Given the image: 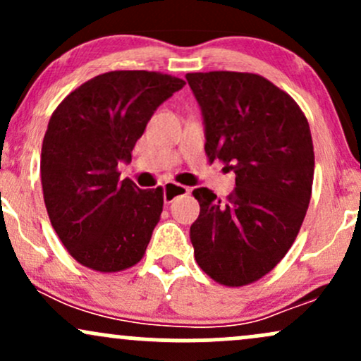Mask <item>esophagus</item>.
<instances>
[{
  "label": "esophagus",
  "mask_w": 361,
  "mask_h": 361,
  "mask_svg": "<svg viewBox=\"0 0 361 361\" xmlns=\"http://www.w3.org/2000/svg\"><path fill=\"white\" fill-rule=\"evenodd\" d=\"M163 188H164V204H171L176 197H181V195L190 193L188 186L173 183V181H168Z\"/></svg>",
  "instance_id": "esophagus-1"
}]
</instances>
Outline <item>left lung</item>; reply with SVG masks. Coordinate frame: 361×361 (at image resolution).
Masks as SVG:
<instances>
[{"label":"left lung","instance_id":"8db88e82","mask_svg":"<svg viewBox=\"0 0 361 361\" xmlns=\"http://www.w3.org/2000/svg\"><path fill=\"white\" fill-rule=\"evenodd\" d=\"M205 122L209 163L235 173L221 200L195 188L200 215L190 227L195 259L210 279L244 287L287 255L312 195L314 146L297 102L252 73L186 74Z\"/></svg>","mask_w":361,"mask_h":361}]
</instances>
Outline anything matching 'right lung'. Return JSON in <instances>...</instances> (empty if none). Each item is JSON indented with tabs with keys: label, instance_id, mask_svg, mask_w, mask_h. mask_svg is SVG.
<instances>
[{
	"label": "right lung",
	"instance_id": "right-lung-1",
	"mask_svg": "<svg viewBox=\"0 0 361 361\" xmlns=\"http://www.w3.org/2000/svg\"><path fill=\"white\" fill-rule=\"evenodd\" d=\"M185 81L157 71H110L71 91L44 135L40 178L45 209L78 263L117 273L142 259L163 212V186L120 180L118 163L152 114Z\"/></svg>",
	"mask_w": 361,
	"mask_h": 361
}]
</instances>
